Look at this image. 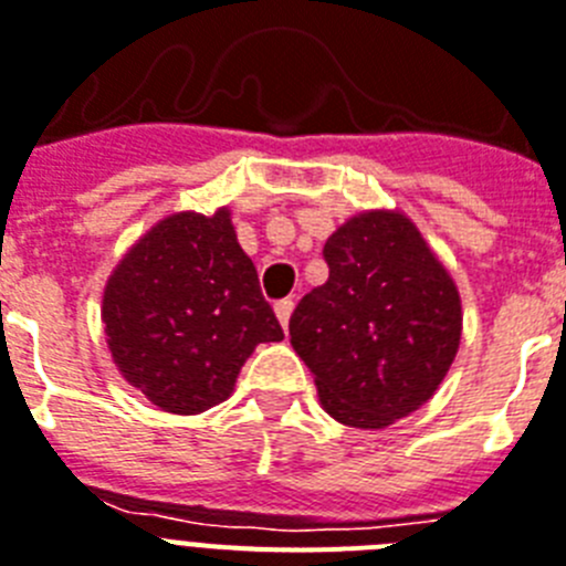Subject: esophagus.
<instances>
[{"label":"esophagus","instance_id":"34e87169","mask_svg":"<svg viewBox=\"0 0 566 566\" xmlns=\"http://www.w3.org/2000/svg\"><path fill=\"white\" fill-rule=\"evenodd\" d=\"M274 312H277L280 324H283V329H286L289 317H292V312H294V301H292V297H283V301L274 303Z\"/></svg>","mask_w":566,"mask_h":566}]
</instances>
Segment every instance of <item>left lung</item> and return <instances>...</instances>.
Here are the masks:
<instances>
[{
    "label": "left lung",
    "mask_w": 566,
    "mask_h": 566,
    "mask_svg": "<svg viewBox=\"0 0 566 566\" xmlns=\"http://www.w3.org/2000/svg\"><path fill=\"white\" fill-rule=\"evenodd\" d=\"M329 280L303 294L289 335L329 417L387 428L446 378L460 347L454 280L401 213H358L326 240Z\"/></svg>",
    "instance_id": "left-lung-1"
}]
</instances>
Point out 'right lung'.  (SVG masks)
Segmentation results:
<instances>
[{"label": "right lung", "mask_w": 566, "mask_h": 566, "mask_svg": "<svg viewBox=\"0 0 566 566\" xmlns=\"http://www.w3.org/2000/svg\"><path fill=\"white\" fill-rule=\"evenodd\" d=\"M104 326L126 381L170 413L226 401L256 344L283 338L226 208L144 233L106 283Z\"/></svg>", "instance_id": "1"}]
</instances>
